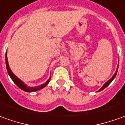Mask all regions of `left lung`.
Wrapping results in <instances>:
<instances>
[{"label":"left lung","instance_id":"left-lung-1","mask_svg":"<svg viewBox=\"0 0 125 125\" xmlns=\"http://www.w3.org/2000/svg\"><path fill=\"white\" fill-rule=\"evenodd\" d=\"M118 64H119V62H118ZM118 67H117V70H116V72H115V73H114V76H112V78H111V79H110V80H108L107 82V83H106L105 84H104V85H103V87H101V88H100V89L99 90H98V92H100V91H102V90H103V89H104V88L107 87L108 85H109V84H110V83H111V82L113 81V80H114V79L115 78V76H116V74H117V72H118Z\"/></svg>","mask_w":125,"mask_h":125}]
</instances>
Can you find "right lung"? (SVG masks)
<instances>
[{"mask_svg": "<svg viewBox=\"0 0 125 125\" xmlns=\"http://www.w3.org/2000/svg\"><path fill=\"white\" fill-rule=\"evenodd\" d=\"M5 62H6V67H7V72H8V74L10 75V78H11V80L14 81V83L15 84L17 85L18 87L20 88L21 89L25 91V92H36V91H38L39 89H41L42 88H44L48 84L50 81V78L49 80H47L45 83L44 84H41V85H39L38 87H28L27 85H26L25 84H24V83L21 80L18 78H17L16 76L14 75L13 72L11 71V69L10 68V66H9V64H8V61H7V52H6L5 54Z\"/></svg>", "mask_w": 125, "mask_h": 125, "instance_id": "obj_1", "label": "right lung"}]
</instances>
